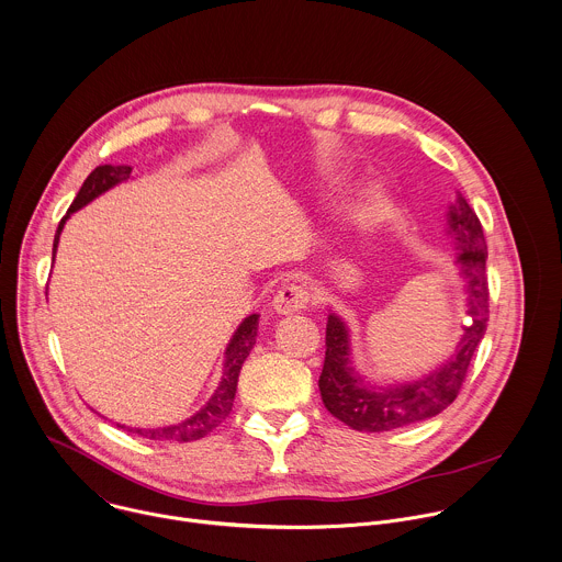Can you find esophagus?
<instances>
[{
  "instance_id": "34e87169",
  "label": "esophagus",
  "mask_w": 562,
  "mask_h": 562,
  "mask_svg": "<svg viewBox=\"0 0 562 562\" xmlns=\"http://www.w3.org/2000/svg\"><path fill=\"white\" fill-rule=\"evenodd\" d=\"M308 302L311 293L304 284H286L273 295V308L278 315H291L295 311H302Z\"/></svg>"
}]
</instances>
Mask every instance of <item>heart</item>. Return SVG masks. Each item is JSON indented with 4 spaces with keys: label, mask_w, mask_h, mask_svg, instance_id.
I'll list each match as a JSON object with an SVG mask.
<instances>
[{
    "label": "heart",
    "mask_w": 562,
    "mask_h": 562,
    "mask_svg": "<svg viewBox=\"0 0 562 562\" xmlns=\"http://www.w3.org/2000/svg\"><path fill=\"white\" fill-rule=\"evenodd\" d=\"M380 205H382V201H380V194H378V199H372V210H380Z\"/></svg>",
    "instance_id": "1"
}]
</instances>
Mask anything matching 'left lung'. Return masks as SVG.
Segmentation results:
<instances>
[{
  "label": "left lung",
  "instance_id": "8db88e82",
  "mask_svg": "<svg viewBox=\"0 0 562 562\" xmlns=\"http://www.w3.org/2000/svg\"><path fill=\"white\" fill-rule=\"evenodd\" d=\"M450 227L459 243L461 276L468 289V313L472 324L459 341L457 355L426 380L393 389L366 386L350 368L348 330L337 315L326 322V357L319 375V393L326 411L359 432H389L424 422L446 411L459 395L479 341L490 319L487 245L474 210L461 199L450 212Z\"/></svg>",
  "mask_w": 562,
  "mask_h": 562
}]
</instances>
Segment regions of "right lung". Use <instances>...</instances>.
Here are the masks:
<instances>
[{"instance_id":"add662e5","label":"right lung","mask_w":562,"mask_h":562,"mask_svg":"<svg viewBox=\"0 0 562 562\" xmlns=\"http://www.w3.org/2000/svg\"><path fill=\"white\" fill-rule=\"evenodd\" d=\"M132 167L127 165H99L90 171V176L83 180L81 190L77 194V199L72 201L68 214L61 218L57 234H55V243H53V260H55V251H57V243H59V234L66 225V218L81 210L83 205H88L92 199H97L99 194L108 192L110 187H114L121 180L130 178ZM256 335H258V315H249L240 328L236 330L234 339L227 346L225 352V375L223 382L218 386V391L214 393V397L207 402L205 408H201L194 417H190L182 424L176 426H167V428H158V430H140V428H125L119 426L127 432H136L145 439H154V441H178V443H187V441H196L203 439L205 435H210L229 413L234 406V397H236V386H238V375H240V368L245 363V359L249 357L254 344H256Z\"/></svg>"}]
</instances>
